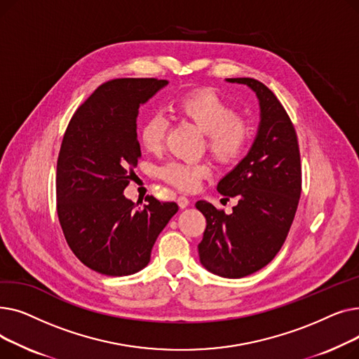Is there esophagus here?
I'll return each instance as SVG.
<instances>
[{
    "label": "esophagus",
    "mask_w": 359,
    "mask_h": 359,
    "mask_svg": "<svg viewBox=\"0 0 359 359\" xmlns=\"http://www.w3.org/2000/svg\"><path fill=\"white\" fill-rule=\"evenodd\" d=\"M177 203H179V206L180 208H186V206H189V203H191V201L187 199L184 195H180L179 198H177Z\"/></svg>",
    "instance_id": "esophagus-1"
}]
</instances>
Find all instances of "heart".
I'll return each mask as SVG.
<instances>
[{
  "instance_id": "heart-1",
  "label": "heart",
  "mask_w": 359,
  "mask_h": 359,
  "mask_svg": "<svg viewBox=\"0 0 359 359\" xmlns=\"http://www.w3.org/2000/svg\"><path fill=\"white\" fill-rule=\"evenodd\" d=\"M177 116L192 122L203 132L206 149L219 163H233L246 151L253 128L243 113L224 100L211 88H198L182 94L173 102ZM167 132V121L161 113H153L140 126V141L149 153L161 149ZM160 177L182 191H194L211 173L205 161H168L160 168Z\"/></svg>"
}]
</instances>
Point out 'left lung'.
Instances as JSON below:
<instances>
[{
    "label": "left lung",
    "mask_w": 359,
    "mask_h": 359,
    "mask_svg": "<svg viewBox=\"0 0 359 359\" xmlns=\"http://www.w3.org/2000/svg\"><path fill=\"white\" fill-rule=\"evenodd\" d=\"M227 81L256 93L260 125L249 154L217 186L227 199H238L233 212L196 202L206 219L198 252L210 272L243 278L266 266L287 240L301 195V160L295 128L275 94L255 79Z\"/></svg>",
    "instance_id": "obj_1"
}]
</instances>
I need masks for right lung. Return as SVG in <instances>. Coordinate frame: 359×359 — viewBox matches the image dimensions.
<instances>
[{
	"instance_id": "right-lung-1",
	"label": "right lung",
	"mask_w": 359,
	"mask_h": 359,
	"mask_svg": "<svg viewBox=\"0 0 359 359\" xmlns=\"http://www.w3.org/2000/svg\"><path fill=\"white\" fill-rule=\"evenodd\" d=\"M167 84L115 79L74 111L56 163V212L72 253L93 271L123 276L148 265L158 234L179 206L147 196L142 208L123 196L141 158L140 104Z\"/></svg>"
}]
</instances>
